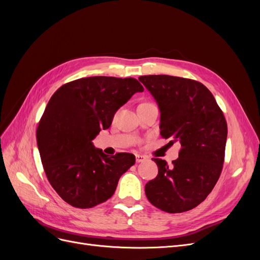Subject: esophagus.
<instances>
[{
    "label": "esophagus",
    "mask_w": 260,
    "mask_h": 260,
    "mask_svg": "<svg viewBox=\"0 0 260 260\" xmlns=\"http://www.w3.org/2000/svg\"><path fill=\"white\" fill-rule=\"evenodd\" d=\"M136 160H137V162H143L144 160H146V156L138 154V155H136Z\"/></svg>",
    "instance_id": "obj_1"
}]
</instances>
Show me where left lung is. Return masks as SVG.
I'll list each match as a JSON object with an SVG mask.
<instances>
[{"label":"left lung","mask_w":260,"mask_h":260,"mask_svg":"<svg viewBox=\"0 0 260 260\" xmlns=\"http://www.w3.org/2000/svg\"><path fill=\"white\" fill-rule=\"evenodd\" d=\"M160 111V136L179 141V157L168 166L152 158L158 175L145 185L149 203L169 214L193 209L205 200L222 170L226 121L203 83L167 75L141 76Z\"/></svg>","instance_id":"8db88e82"}]
</instances>
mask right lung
I'll return each mask as SVG.
<instances>
[{"label": "right lung", "instance_id": "right-lung-1", "mask_svg": "<svg viewBox=\"0 0 260 260\" xmlns=\"http://www.w3.org/2000/svg\"><path fill=\"white\" fill-rule=\"evenodd\" d=\"M143 91L135 78L99 76L65 83L50 99L37 143L46 178L69 205L85 209L106 202L135 165L133 154L107 157L92 140L111 127L118 108Z\"/></svg>", "mask_w": 260, "mask_h": 260}]
</instances>
